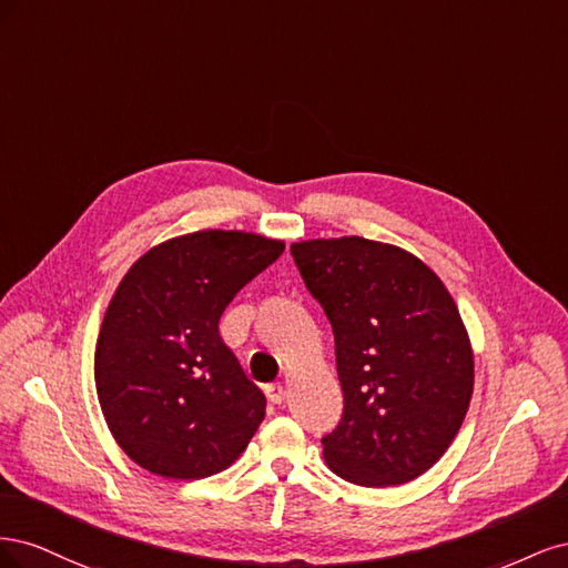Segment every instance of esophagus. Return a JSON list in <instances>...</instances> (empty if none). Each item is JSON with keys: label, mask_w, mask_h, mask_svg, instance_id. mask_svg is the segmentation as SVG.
Instances as JSON below:
<instances>
[{"label": "esophagus", "mask_w": 568, "mask_h": 568, "mask_svg": "<svg viewBox=\"0 0 568 568\" xmlns=\"http://www.w3.org/2000/svg\"><path fill=\"white\" fill-rule=\"evenodd\" d=\"M265 395L272 405H280L284 400V386L282 384H270L265 386Z\"/></svg>", "instance_id": "1"}]
</instances>
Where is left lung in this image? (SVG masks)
Masks as SVG:
<instances>
[{"instance_id":"1","label":"left lung","mask_w":568,"mask_h":568,"mask_svg":"<svg viewBox=\"0 0 568 568\" xmlns=\"http://www.w3.org/2000/svg\"><path fill=\"white\" fill-rule=\"evenodd\" d=\"M336 343L343 415L322 438L329 469L355 486H400L457 436L474 355L448 288L419 257L363 236L291 246Z\"/></svg>"}]
</instances>
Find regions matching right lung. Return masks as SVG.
Wrapping results in <instances>:
<instances>
[{"mask_svg":"<svg viewBox=\"0 0 568 568\" xmlns=\"http://www.w3.org/2000/svg\"><path fill=\"white\" fill-rule=\"evenodd\" d=\"M282 242L205 230L170 239L136 261L101 324L94 379L106 424L142 469L213 476L244 453L265 417L217 324Z\"/></svg>","mask_w":568,"mask_h":568,"instance_id":"right-lung-1","label":"right lung"}]
</instances>
